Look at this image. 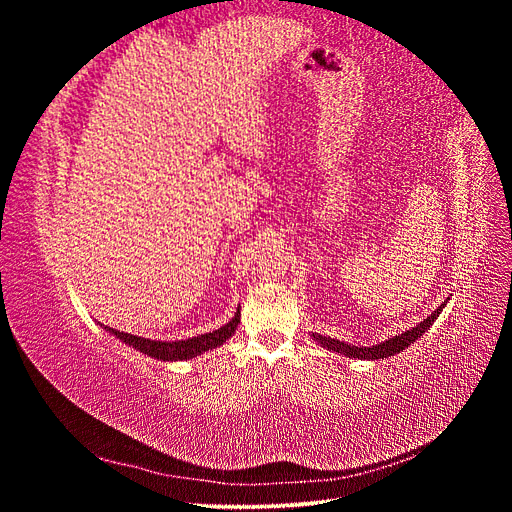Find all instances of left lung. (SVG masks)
Returning a JSON list of instances; mask_svg holds the SVG:
<instances>
[{
    "label": "left lung",
    "instance_id": "8db88e82",
    "mask_svg": "<svg viewBox=\"0 0 512 512\" xmlns=\"http://www.w3.org/2000/svg\"><path fill=\"white\" fill-rule=\"evenodd\" d=\"M444 305H446V301H444L431 316H427L423 322H418L414 329H410V331H406V333H401V335H395V337H391V339H386V342L376 344V346H369V348H365V346H350V344H346V342H339V339L322 337V335H314V339H316L318 344H322L324 348H329V350L339 352V354H346V356H350V359H371V361L389 359V356H395V354H399V352H404L410 344H414L416 339L421 337V335L429 329V324L440 316Z\"/></svg>",
    "mask_w": 512,
    "mask_h": 512
}]
</instances>
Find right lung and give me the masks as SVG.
Instances as JSON below:
<instances>
[{"label": "right lung", "mask_w": 512, "mask_h": 512, "mask_svg": "<svg viewBox=\"0 0 512 512\" xmlns=\"http://www.w3.org/2000/svg\"><path fill=\"white\" fill-rule=\"evenodd\" d=\"M241 312L237 309L235 318L230 322H226L224 327H220L218 331L213 333H205V335H198L192 339H181V342H156V339H147V337H138V335H130V333H123L117 329H108L104 327L108 333H113L115 337H119L121 342H126L128 346L141 350L143 354H149L151 359H160V361H188L196 354H203L211 348H218L222 346L228 337H232L235 333L237 324H239Z\"/></svg>", "instance_id": "add662e5"}]
</instances>
